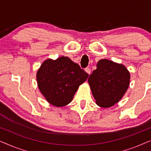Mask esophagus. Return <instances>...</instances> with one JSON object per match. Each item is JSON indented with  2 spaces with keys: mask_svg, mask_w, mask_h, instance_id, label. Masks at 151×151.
<instances>
[{
  "mask_svg": "<svg viewBox=\"0 0 151 151\" xmlns=\"http://www.w3.org/2000/svg\"><path fill=\"white\" fill-rule=\"evenodd\" d=\"M85 71L87 73L89 74V75H90V73H91V70L89 68H86V69H85Z\"/></svg>",
  "mask_w": 151,
  "mask_h": 151,
  "instance_id": "obj_1",
  "label": "esophagus"
}]
</instances>
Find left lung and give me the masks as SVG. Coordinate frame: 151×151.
<instances>
[{"label":"left lung","instance_id":"left-lung-1","mask_svg":"<svg viewBox=\"0 0 151 151\" xmlns=\"http://www.w3.org/2000/svg\"><path fill=\"white\" fill-rule=\"evenodd\" d=\"M130 74L122 64L101 59L97 68L88 78L91 90L96 104L101 107H110L122 99L128 89Z\"/></svg>","mask_w":151,"mask_h":151}]
</instances>
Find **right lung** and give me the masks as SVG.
Here are the masks:
<instances>
[{"label":"right lung","mask_w":151,"mask_h":151,"mask_svg":"<svg viewBox=\"0 0 151 151\" xmlns=\"http://www.w3.org/2000/svg\"><path fill=\"white\" fill-rule=\"evenodd\" d=\"M89 75L67 57L56 60L47 59L37 73L40 92L48 103L56 107H63L72 101L78 86Z\"/></svg>","instance_id":"obj_1"}]
</instances>
